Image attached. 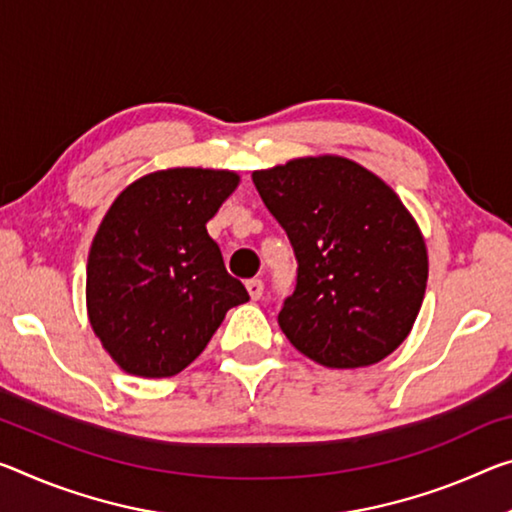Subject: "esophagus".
Masks as SVG:
<instances>
[{
	"label": "esophagus",
	"instance_id": "obj_1",
	"mask_svg": "<svg viewBox=\"0 0 512 512\" xmlns=\"http://www.w3.org/2000/svg\"><path fill=\"white\" fill-rule=\"evenodd\" d=\"M246 289H248L250 298H253V300H259V298H262V294H264V282H262V280H257V278H253V280H248V282H246Z\"/></svg>",
	"mask_w": 512,
	"mask_h": 512
}]
</instances>
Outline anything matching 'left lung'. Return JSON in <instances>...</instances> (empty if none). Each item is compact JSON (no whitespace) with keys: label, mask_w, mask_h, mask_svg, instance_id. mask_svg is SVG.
Segmentation results:
<instances>
[{"label":"left lung","mask_w":512,"mask_h":512,"mask_svg":"<svg viewBox=\"0 0 512 512\" xmlns=\"http://www.w3.org/2000/svg\"><path fill=\"white\" fill-rule=\"evenodd\" d=\"M294 246L296 289L278 323L328 369L385 360L410 335L428 280L426 241L392 186L337 154L255 170Z\"/></svg>","instance_id":"obj_1"}]
</instances>
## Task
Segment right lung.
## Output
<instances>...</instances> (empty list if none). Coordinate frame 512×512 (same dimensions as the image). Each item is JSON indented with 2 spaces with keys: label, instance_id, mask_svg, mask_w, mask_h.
Wrapping results in <instances>:
<instances>
[{
  "label": "right lung",
  "instance_id": "obj_1",
  "mask_svg": "<svg viewBox=\"0 0 512 512\" xmlns=\"http://www.w3.org/2000/svg\"><path fill=\"white\" fill-rule=\"evenodd\" d=\"M239 186L214 168L143 175L113 200L86 266V310L120 369L170 378L205 351L248 291L225 271L207 221Z\"/></svg>",
  "mask_w": 512,
  "mask_h": 512
}]
</instances>
